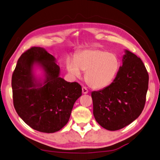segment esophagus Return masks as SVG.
Returning a JSON list of instances; mask_svg holds the SVG:
<instances>
[{"label": "esophagus", "mask_w": 160, "mask_h": 160, "mask_svg": "<svg viewBox=\"0 0 160 160\" xmlns=\"http://www.w3.org/2000/svg\"><path fill=\"white\" fill-rule=\"evenodd\" d=\"M82 93H84V94H87V93H88V89H87L86 87H83L82 88Z\"/></svg>", "instance_id": "obj_1"}]
</instances>
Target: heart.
Instances as JSON below:
<instances>
[{
	"instance_id": "1",
	"label": "heart",
	"mask_w": 160,
	"mask_h": 160,
	"mask_svg": "<svg viewBox=\"0 0 160 160\" xmlns=\"http://www.w3.org/2000/svg\"><path fill=\"white\" fill-rule=\"evenodd\" d=\"M67 69L71 76L80 78L81 71L85 72L84 80L93 89L109 86L119 70L120 62L117 56L99 49L85 50L78 53L75 59L68 58Z\"/></svg>"
}]
</instances>
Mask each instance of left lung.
<instances>
[{"label": "left lung", "instance_id": "8db88e82", "mask_svg": "<svg viewBox=\"0 0 160 160\" xmlns=\"http://www.w3.org/2000/svg\"><path fill=\"white\" fill-rule=\"evenodd\" d=\"M122 62L113 82L92 92L95 119L111 131L128 126L139 117L148 88V74L142 59L125 50Z\"/></svg>", "mask_w": 160, "mask_h": 160}]
</instances>
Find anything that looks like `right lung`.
<instances>
[{
  "label": "right lung",
  "instance_id": "1",
  "mask_svg": "<svg viewBox=\"0 0 160 160\" xmlns=\"http://www.w3.org/2000/svg\"><path fill=\"white\" fill-rule=\"evenodd\" d=\"M54 56L44 48L32 47L18 59L12 78L14 108L32 129L53 133L69 120L82 87L59 77L60 68ZM42 71L37 76L36 70Z\"/></svg>",
  "mask_w": 160,
  "mask_h": 160
}]
</instances>
